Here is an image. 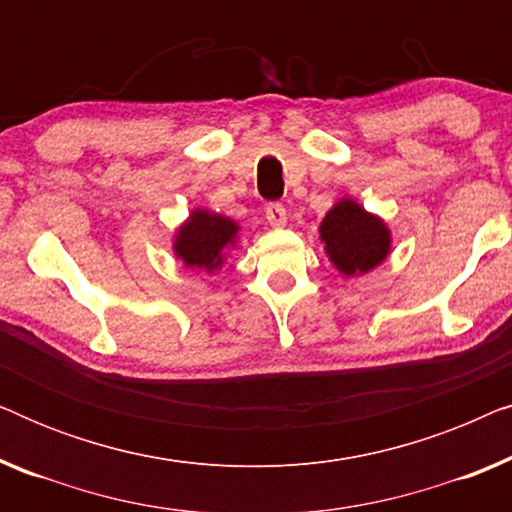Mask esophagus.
Masks as SVG:
<instances>
[{"instance_id":"obj_1","label":"esophagus","mask_w":512,"mask_h":512,"mask_svg":"<svg viewBox=\"0 0 512 512\" xmlns=\"http://www.w3.org/2000/svg\"><path fill=\"white\" fill-rule=\"evenodd\" d=\"M265 219L272 228H282L286 223V209L282 202H270L268 207H265Z\"/></svg>"}]
</instances>
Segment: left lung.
Listing matches in <instances>:
<instances>
[{
  "label": "left lung",
  "instance_id": "left-lung-1",
  "mask_svg": "<svg viewBox=\"0 0 512 512\" xmlns=\"http://www.w3.org/2000/svg\"><path fill=\"white\" fill-rule=\"evenodd\" d=\"M319 235L331 263L345 277L366 275L387 258L391 249L387 223L349 198L328 209Z\"/></svg>",
  "mask_w": 512,
  "mask_h": 512
}]
</instances>
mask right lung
Instances as JSON below:
<instances>
[{"label":"right lung","mask_w":512,"mask_h":512,"mask_svg":"<svg viewBox=\"0 0 512 512\" xmlns=\"http://www.w3.org/2000/svg\"><path fill=\"white\" fill-rule=\"evenodd\" d=\"M240 226L228 216L209 209H193L174 235V254L186 268L214 272L226 261L228 249L235 247Z\"/></svg>","instance_id":"1"}]
</instances>
